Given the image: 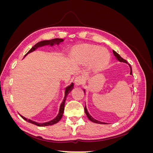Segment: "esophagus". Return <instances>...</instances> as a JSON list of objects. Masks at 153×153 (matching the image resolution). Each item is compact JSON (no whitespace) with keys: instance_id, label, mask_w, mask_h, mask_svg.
<instances>
[{"instance_id":"esophagus-1","label":"esophagus","mask_w":153,"mask_h":153,"mask_svg":"<svg viewBox=\"0 0 153 153\" xmlns=\"http://www.w3.org/2000/svg\"><path fill=\"white\" fill-rule=\"evenodd\" d=\"M75 84L77 85H79L81 84H82V80L80 77H76L75 80Z\"/></svg>"}]
</instances>
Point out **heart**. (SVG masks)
I'll return each mask as SVG.
<instances>
[{
  "instance_id": "b5f03b06",
  "label": "heart",
  "mask_w": 153,
  "mask_h": 153,
  "mask_svg": "<svg viewBox=\"0 0 153 153\" xmlns=\"http://www.w3.org/2000/svg\"><path fill=\"white\" fill-rule=\"evenodd\" d=\"M73 56L82 63L92 62L96 68H103L108 64L110 56L107 50L89 45H80L73 52Z\"/></svg>"
}]
</instances>
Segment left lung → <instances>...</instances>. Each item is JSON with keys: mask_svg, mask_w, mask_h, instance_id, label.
I'll return each mask as SVG.
<instances>
[{"mask_svg": "<svg viewBox=\"0 0 153 153\" xmlns=\"http://www.w3.org/2000/svg\"><path fill=\"white\" fill-rule=\"evenodd\" d=\"M113 53H114V56H115V57H116V59L118 60L119 61L123 62H125V63H127V64H128V62L126 61V60L123 59L116 52H115V51L113 50ZM129 68H130V71H130V75H132V68H131V66L130 65H129ZM84 92H85V91H84ZM84 110H85V114H86V115H87V116L88 119H89L91 121L93 122V123H97V124H106V123H103V122L99 121H98V120H96V119H94L93 117H92L91 116V115L89 114V112H88V111H87V108H86V106H85Z\"/></svg>", "mask_w": 153, "mask_h": 153, "instance_id": "obj_1", "label": "left lung"}]
</instances>
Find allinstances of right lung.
<instances>
[{
  "mask_svg": "<svg viewBox=\"0 0 153 153\" xmlns=\"http://www.w3.org/2000/svg\"><path fill=\"white\" fill-rule=\"evenodd\" d=\"M64 41V39H60V38H55V39H51V40H46V41H40V42L38 43L37 44H36L33 47H32L28 52H27V53H26V55H25V56H26V55L32 52H33V51H34L35 50H36L37 48H38V47H43V46H45V45H50V46H53V45H59L60 43L62 42V41ZM73 84L72 83V84L67 87V88L66 89V91H65V96H64V98L62 101V102L61 105V106H60V109H59V114L57 115V116L55 117L54 119L52 120V121H50L49 122H47V123H36L35 121H31V120L30 119H27L26 118H25L24 117H23L22 115H20V116L24 119V120H25L26 121L29 122L30 123H32L33 124H35V125H37V126H50V125H53L54 124H56L57 123H58L60 120L61 119L62 117V115H63V113H64V105H65V101H66V97L68 96V94L71 91V90L73 89Z\"/></svg>",
  "mask_w": 153,
  "mask_h": 153,
  "instance_id": "right-lung-1",
  "label": "right lung"
}]
</instances>
